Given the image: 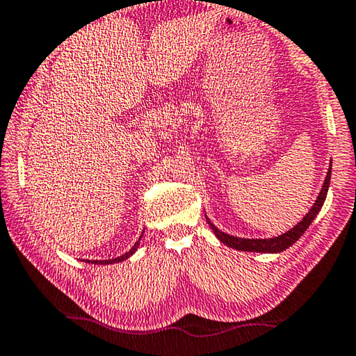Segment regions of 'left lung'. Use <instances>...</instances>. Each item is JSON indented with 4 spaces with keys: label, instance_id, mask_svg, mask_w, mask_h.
<instances>
[{
    "label": "left lung",
    "instance_id": "1",
    "mask_svg": "<svg viewBox=\"0 0 356 356\" xmlns=\"http://www.w3.org/2000/svg\"><path fill=\"white\" fill-rule=\"evenodd\" d=\"M331 169H332V163L330 164V169L326 172V179L325 184H323L321 192L318 195V198L315 200L314 206H312L310 211L307 212L304 219H302L299 224L293 229L288 230L283 235L273 236V238H240V236H232L229 233L222 232L217 229V227L212 224L209 217H206L209 227L214 232V235L219 238V240L227 245L229 248L236 249V251H249V252H270V254H277L281 251H286L289 246H293L294 243L299 240V238L304 235L305 230L309 229V225L314 222L318 212L323 208V203H325L326 195H327V188H330V182H331Z\"/></svg>",
    "mask_w": 356,
    "mask_h": 356
}]
</instances>
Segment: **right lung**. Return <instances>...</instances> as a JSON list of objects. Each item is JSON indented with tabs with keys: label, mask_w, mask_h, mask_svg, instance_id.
Here are the masks:
<instances>
[{
	"label": "right lung",
	"mask_w": 356,
	"mask_h": 356,
	"mask_svg": "<svg viewBox=\"0 0 356 356\" xmlns=\"http://www.w3.org/2000/svg\"><path fill=\"white\" fill-rule=\"evenodd\" d=\"M142 235H144V233H142ZM142 235H140V238H142ZM140 238H139V241H137L136 245L129 249V251H127L126 254H123V256L115 257V259H108V261H88V262H91V264H97V265H108V264L123 262V261H126V259H129V257L132 256V254H134V252L137 251V248H139V243H140Z\"/></svg>",
	"instance_id": "1"
}]
</instances>
